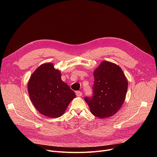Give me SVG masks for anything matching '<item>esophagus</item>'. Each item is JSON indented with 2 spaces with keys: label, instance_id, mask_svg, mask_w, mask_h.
I'll use <instances>...</instances> for the list:
<instances>
[{
  "label": "esophagus",
  "instance_id": "esophagus-1",
  "mask_svg": "<svg viewBox=\"0 0 157 157\" xmlns=\"http://www.w3.org/2000/svg\"><path fill=\"white\" fill-rule=\"evenodd\" d=\"M76 96H77L80 97V96H82V92H81V91H76Z\"/></svg>",
  "mask_w": 157,
  "mask_h": 157
}]
</instances>
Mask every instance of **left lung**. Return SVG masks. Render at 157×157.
<instances>
[{"mask_svg": "<svg viewBox=\"0 0 157 157\" xmlns=\"http://www.w3.org/2000/svg\"><path fill=\"white\" fill-rule=\"evenodd\" d=\"M92 97H86L91 113L100 119L116 114L124 102L128 81L116 64L102 61L94 71Z\"/></svg>", "mask_w": 157, "mask_h": 157, "instance_id": "8db88e82", "label": "left lung"}]
</instances>
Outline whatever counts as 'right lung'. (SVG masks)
Wrapping results in <instances>:
<instances>
[{"mask_svg":"<svg viewBox=\"0 0 157 157\" xmlns=\"http://www.w3.org/2000/svg\"><path fill=\"white\" fill-rule=\"evenodd\" d=\"M28 92L36 109L51 118L61 116L76 97L52 63L40 65L33 72L28 82Z\"/></svg>","mask_w":157,"mask_h":157,"instance_id":"right-lung-1","label":"right lung"}]
</instances>
